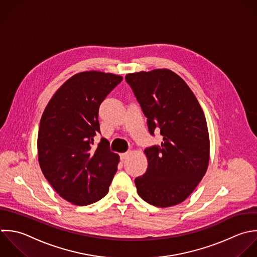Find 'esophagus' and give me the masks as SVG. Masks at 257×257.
Wrapping results in <instances>:
<instances>
[{"label":"esophagus","instance_id":"34e87169","mask_svg":"<svg viewBox=\"0 0 257 257\" xmlns=\"http://www.w3.org/2000/svg\"><path fill=\"white\" fill-rule=\"evenodd\" d=\"M130 154H131V152H130V151L125 152V153H121V154H120V158H121V160L123 161V160L127 159V158L129 157V155H130Z\"/></svg>","mask_w":257,"mask_h":257}]
</instances>
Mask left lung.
Returning <instances> with one entry per match:
<instances>
[{
  "mask_svg": "<svg viewBox=\"0 0 257 257\" xmlns=\"http://www.w3.org/2000/svg\"><path fill=\"white\" fill-rule=\"evenodd\" d=\"M161 145L145 149L148 167L135 179L139 196L157 207L183 202L206 173L209 162L207 123L195 95L177 74L167 69L125 77Z\"/></svg>",
  "mask_w": 257,
  "mask_h": 257,
  "instance_id": "obj_1",
  "label": "left lung"
}]
</instances>
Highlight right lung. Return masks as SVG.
I'll list each match as a JSON object with an SVG mask.
<instances>
[{
  "mask_svg": "<svg viewBox=\"0 0 257 257\" xmlns=\"http://www.w3.org/2000/svg\"><path fill=\"white\" fill-rule=\"evenodd\" d=\"M122 77L98 71L82 72L67 80L44 110L38 132L42 172L65 200L88 205L103 198L117 171L119 155L100 133L99 107Z\"/></svg>",
  "mask_w": 257,
  "mask_h": 257,
  "instance_id": "1",
  "label": "right lung"
}]
</instances>
